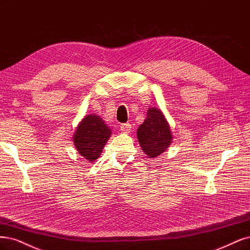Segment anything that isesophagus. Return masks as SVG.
Listing matches in <instances>:
<instances>
[{"label":"esophagus","instance_id":"obj_1","mask_svg":"<svg viewBox=\"0 0 250 250\" xmlns=\"http://www.w3.org/2000/svg\"><path fill=\"white\" fill-rule=\"evenodd\" d=\"M120 129H121V131L123 133H129L131 130V125L129 123H126V124H122L121 126H120Z\"/></svg>","mask_w":250,"mask_h":250}]
</instances>
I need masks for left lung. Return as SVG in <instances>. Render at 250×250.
Returning <instances> with one entry per match:
<instances>
[{"mask_svg":"<svg viewBox=\"0 0 250 250\" xmlns=\"http://www.w3.org/2000/svg\"><path fill=\"white\" fill-rule=\"evenodd\" d=\"M137 140L143 152L150 158L161 155L173 143L170 126L160 108L150 107L147 118L137 129Z\"/></svg>","mask_w":250,"mask_h":250,"instance_id":"1","label":"left lung"}]
</instances>
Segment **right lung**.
<instances>
[{"instance_id": "add662e5", "label": "right lung", "mask_w": 250, "mask_h": 250, "mask_svg": "<svg viewBox=\"0 0 250 250\" xmlns=\"http://www.w3.org/2000/svg\"><path fill=\"white\" fill-rule=\"evenodd\" d=\"M111 135L110 128L97 115H87L77 125L72 136L73 145L83 158L96 160Z\"/></svg>"}]
</instances>
